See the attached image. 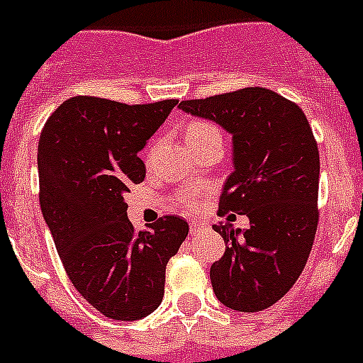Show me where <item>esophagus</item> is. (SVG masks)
<instances>
[{
    "label": "esophagus",
    "instance_id": "obj_1",
    "mask_svg": "<svg viewBox=\"0 0 363 363\" xmlns=\"http://www.w3.org/2000/svg\"><path fill=\"white\" fill-rule=\"evenodd\" d=\"M204 228H206V225L202 222H191V223H189V231H191V235H195V233H201Z\"/></svg>",
    "mask_w": 363,
    "mask_h": 363
}]
</instances>
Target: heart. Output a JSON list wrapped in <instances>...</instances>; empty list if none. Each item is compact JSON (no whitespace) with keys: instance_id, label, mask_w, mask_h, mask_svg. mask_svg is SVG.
Instances as JSON below:
<instances>
[{"instance_id":"1","label":"heart","mask_w":363,"mask_h":363,"mask_svg":"<svg viewBox=\"0 0 363 363\" xmlns=\"http://www.w3.org/2000/svg\"><path fill=\"white\" fill-rule=\"evenodd\" d=\"M208 130H216L215 127H211V125L208 123H193L188 127V132H186V140L188 138H193V135H199V134H204V132Z\"/></svg>"}]
</instances>
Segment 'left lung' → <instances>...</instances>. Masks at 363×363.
Listing matches in <instances>:
<instances>
[{
	"label": "left lung",
	"mask_w": 363,
	"mask_h": 363,
	"mask_svg": "<svg viewBox=\"0 0 363 363\" xmlns=\"http://www.w3.org/2000/svg\"><path fill=\"white\" fill-rule=\"evenodd\" d=\"M179 109L233 135V166L220 213L247 215L249 229L213 225L225 252L209 270L223 306L252 313L272 306L303 272L317 231L319 150L299 105L265 87H245Z\"/></svg>",
	"instance_id": "left-lung-1"
}]
</instances>
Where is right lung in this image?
Masks as SVG:
<instances>
[{
  "mask_svg": "<svg viewBox=\"0 0 363 363\" xmlns=\"http://www.w3.org/2000/svg\"><path fill=\"white\" fill-rule=\"evenodd\" d=\"M175 105L74 96L40 132L44 222L74 289L109 319L140 320L157 310L166 265L188 236L181 216H162L150 231H134L125 202L128 186L147 175L138 154Z\"/></svg>",
  "mask_w": 363,
  "mask_h": 363,
  "instance_id": "add662e5",
  "label": "right lung"
}]
</instances>
